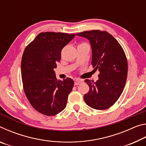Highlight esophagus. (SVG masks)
<instances>
[{"instance_id":"34e87169","label":"esophagus","mask_w":146,"mask_h":146,"mask_svg":"<svg viewBox=\"0 0 146 146\" xmlns=\"http://www.w3.org/2000/svg\"><path fill=\"white\" fill-rule=\"evenodd\" d=\"M82 82V81H81V80H75V85H76V86L79 85V84H81Z\"/></svg>"}]
</instances>
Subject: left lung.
Segmentation results:
<instances>
[{
	"instance_id": "1",
	"label": "left lung",
	"mask_w": 146,
	"mask_h": 146,
	"mask_svg": "<svg viewBox=\"0 0 146 146\" xmlns=\"http://www.w3.org/2000/svg\"><path fill=\"white\" fill-rule=\"evenodd\" d=\"M76 35L88 38L92 49V64L99 71L97 82L86 79L90 91L84 96L90 107L98 110L110 108L117 102L125 87L127 61L122 46L107 31L91 30Z\"/></svg>"
}]
</instances>
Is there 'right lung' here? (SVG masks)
Instances as JSON below:
<instances>
[{"label":"right lung","mask_w":146,"mask_h":146,"mask_svg":"<svg viewBox=\"0 0 146 146\" xmlns=\"http://www.w3.org/2000/svg\"><path fill=\"white\" fill-rule=\"evenodd\" d=\"M75 34L55 32L39 33L24 49L21 75L24 93L35 110L46 116H54L66 108L74 82L56 78L54 68L61 58V51Z\"/></svg>","instance_id":"1"}]
</instances>
